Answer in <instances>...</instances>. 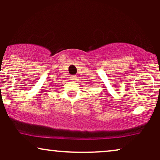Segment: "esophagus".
Wrapping results in <instances>:
<instances>
[{"instance_id": "obj_1", "label": "esophagus", "mask_w": 160, "mask_h": 160, "mask_svg": "<svg viewBox=\"0 0 160 160\" xmlns=\"http://www.w3.org/2000/svg\"><path fill=\"white\" fill-rule=\"evenodd\" d=\"M77 78H78V77H77L76 75H73V76L71 77V80H74V81H75V80H78V79H77Z\"/></svg>"}]
</instances>
